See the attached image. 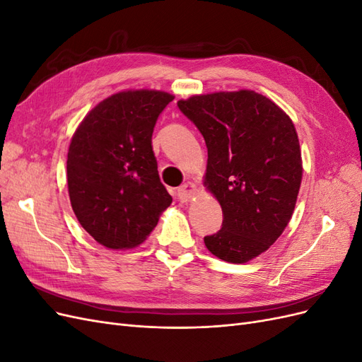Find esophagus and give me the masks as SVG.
Listing matches in <instances>:
<instances>
[{
  "label": "esophagus",
  "mask_w": 362,
  "mask_h": 362,
  "mask_svg": "<svg viewBox=\"0 0 362 362\" xmlns=\"http://www.w3.org/2000/svg\"><path fill=\"white\" fill-rule=\"evenodd\" d=\"M194 194H196V185L193 182H190V181L182 184L181 187L178 189V198L182 202L190 201Z\"/></svg>",
  "instance_id": "obj_1"
}]
</instances>
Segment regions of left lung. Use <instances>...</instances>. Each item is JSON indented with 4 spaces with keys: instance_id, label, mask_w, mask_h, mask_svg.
I'll use <instances>...</instances> for the list:
<instances>
[{
    "instance_id": "obj_1",
    "label": "left lung",
    "mask_w": 362,
    "mask_h": 362,
    "mask_svg": "<svg viewBox=\"0 0 362 362\" xmlns=\"http://www.w3.org/2000/svg\"><path fill=\"white\" fill-rule=\"evenodd\" d=\"M178 107L205 139L204 185L223 211L221 231L204 243L218 259L243 264L275 243L293 216L303 175L293 120L247 89L193 95Z\"/></svg>"
}]
</instances>
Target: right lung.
<instances>
[{
	"mask_svg": "<svg viewBox=\"0 0 362 362\" xmlns=\"http://www.w3.org/2000/svg\"><path fill=\"white\" fill-rule=\"evenodd\" d=\"M173 95L131 89L98 103L76 127L66 173L80 225L107 249H133L172 204L152 151V131Z\"/></svg>",
	"mask_w": 362,
	"mask_h": 362,
	"instance_id": "obj_1",
	"label": "right lung"
}]
</instances>
